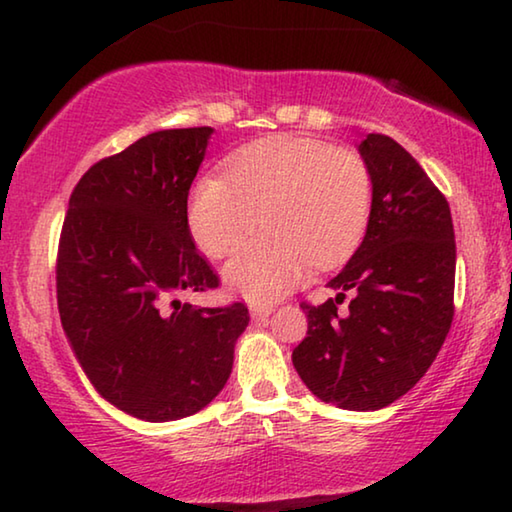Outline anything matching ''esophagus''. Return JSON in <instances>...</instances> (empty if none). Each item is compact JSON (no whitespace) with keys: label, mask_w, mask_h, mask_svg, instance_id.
Segmentation results:
<instances>
[{"label":"esophagus","mask_w":512,"mask_h":512,"mask_svg":"<svg viewBox=\"0 0 512 512\" xmlns=\"http://www.w3.org/2000/svg\"><path fill=\"white\" fill-rule=\"evenodd\" d=\"M273 309H275V307L271 305V302H266V305H253V307H250V314H253L255 320H259V318L271 316Z\"/></svg>","instance_id":"obj_1"}]
</instances>
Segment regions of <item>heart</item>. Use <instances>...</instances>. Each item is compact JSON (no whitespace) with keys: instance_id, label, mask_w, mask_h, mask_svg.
Returning <instances> with one entry per match:
<instances>
[{"instance_id":"heart-1","label":"heart","mask_w":512,"mask_h":512,"mask_svg":"<svg viewBox=\"0 0 512 512\" xmlns=\"http://www.w3.org/2000/svg\"><path fill=\"white\" fill-rule=\"evenodd\" d=\"M372 178L357 153L275 135L237 151L228 180L205 176L189 198V232L214 259L230 255L262 219L268 237L241 248L225 282L255 302L282 298L311 264L332 266L366 230Z\"/></svg>"}]
</instances>
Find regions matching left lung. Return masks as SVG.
Listing matches in <instances>:
<instances>
[{"mask_svg": "<svg viewBox=\"0 0 512 512\" xmlns=\"http://www.w3.org/2000/svg\"><path fill=\"white\" fill-rule=\"evenodd\" d=\"M359 153L372 178L366 237L327 284L336 298L307 305V336L293 366L307 388L348 411L400 400L429 370L454 318L456 241L443 192L388 135ZM353 296L349 309L338 305Z\"/></svg>", "mask_w": 512, "mask_h": 512, "instance_id": "1", "label": "left lung"}]
</instances>
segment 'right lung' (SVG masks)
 <instances>
[{"mask_svg":"<svg viewBox=\"0 0 512 512\" xmlns=\"http://www.w3.org/2000/svg\"><path fill=\"white\" fill-rule=\"evenodd\" d=\"M214 131L142 137L83 173L58 241L60 323L101 397L149 422L187 418L228 381L248 307H192L219 287L187 223V196Z\"/></svg>","mask_w":512,"mask_h":512,"instance_id":"add662e5","label":"right lung"}]
</instances>
